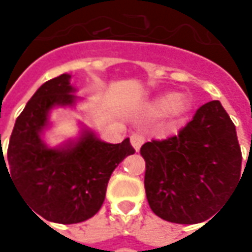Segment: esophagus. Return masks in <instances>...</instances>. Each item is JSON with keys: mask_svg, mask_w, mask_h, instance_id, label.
<instances>
[{"mask_svg": "<svg viewBox=\"0 0 252 252\" xmlns=\"http://www.w3.org/2000/svg\"><path fill=\"white\" fill-rule=\"evenodd\" d=\"M130 143L131 146H133V149L136 151H139L140 150L141 144L144 143V136L140 134V133H133L130 136Z\"/></svg>", "mask_w": 252, "mask_h": 252, "instance_id": "1", "label": "esophagus"}]
</instances>
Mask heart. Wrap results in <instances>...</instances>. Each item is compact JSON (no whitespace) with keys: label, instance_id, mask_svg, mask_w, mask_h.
<instances>
[{"label":"heart","instance_id":"heart-1","mask_svg":"<svg viewBox=\"0 0 252 252\" xmlns=\"http://www.w3.org/2000/svg\"><path fill=\"white\" fill-rule=\"evenodd\" d=\"M153 108L157 112L168 111L172 116H181L189 109V102L184 98H178L175 94H167L154 102Z\"/></svg>","mask_w":252,"mask_h":252}]
</instances>
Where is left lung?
Here are the masks:
<instances>
[{
    "mask_svg": "<svg viewBox=\"0 0 252 252\" xmlns=\"http://www.w3.org/2000/svg\"><path fill=\"white\" fill-rule=\"evenodd\" d=\"M140 154L149 205L171 223L208 220L241 177L236 126L219 101L202 105L178 136L144 143Z\"/></svg>",
    "mask_w": 252,
    "mask_h": 252,
    "instance_id": "1",
    "label": "left lung"
}]
</instances>
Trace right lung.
<instances>
[{"label": "right lung", "mask_w": 252, "mask_h": 252, "mask_svg": "<svg viewBox=\"0 0 252 252\" xmlns=\"http://www.w3.org/2000/svg\"><path fill=\"white\" fill-rule=\"evenodd\" d=\"M70 80V74H62L34 92L15 122L6 158L0 153V167L2 162L6 172L10 169L9 178L31 210L62 224L92 218L105 200L113 169L134 153L129 139L111 144L85 126L77 139L47 146L43 134L52 111L74 108L80 99Z\"/></svg>", "instance_id": "right-lung-1"}]
</instances>
